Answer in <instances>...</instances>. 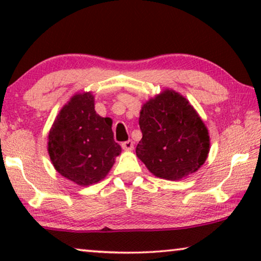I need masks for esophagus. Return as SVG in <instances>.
Returning a JSON list of instances; mask_svg holds the SVG:
<instances>
[{
    "label": "esophagus",
    "instance_id": "34e87169",
    "mask_svg": "<svg viewBox=\"0 0 261 261\" xmlns=\"http://www.w3.org/2000/svg\"><path fill=\"white\" fill-rule=\"evenodd\" d=\"M122 148L124 149V151H132V149L134 148V142L132 141V140H127V141H124V142H122Z\"/></svg>",
    "mask_w": 261,
    "mask_h": 261
}]
</instances>
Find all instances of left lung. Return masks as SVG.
Masks as SVG:
<instances>
[{
    "instance_id": "obj_1",
    "label": "left lung",
    "mask_w": 261,
    "mask_h": 261,
    "mask_svg": "<svg viewBox=\"0 0 261 261\" xmlns=\"http://www.w3.org/2000/svg\"><path fill=\"white\" fill-rule=\"evenodd\" d=\"M139 126L142 139L135 152L154 176L179 180L204 164L210 146L208 129L178 92L166 89L146 102Z\"/></svg>"
}]
</instances>
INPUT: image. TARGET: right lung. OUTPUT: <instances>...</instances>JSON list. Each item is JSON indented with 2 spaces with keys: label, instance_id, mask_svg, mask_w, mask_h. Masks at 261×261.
Wrapping results in <instances>:
<instances>
[{
  "label": "right lung",
  "instance_id": "right-lung-1",
  "mask_svg": "<svg viewBox=\"0 0 261 261\" xmlns=\"http://www.w3.org/2000/svg\"><path fill=\"white\" fill-rule=\"evenodd\" d=\"M112 123L109 117L96 114L91 92L71 97L48 134V154L55 169L82 187L103 179L121 153Z\"/></svg>",
  "mask_w": 261,
  "mask_h": 261
}]
</instances>
